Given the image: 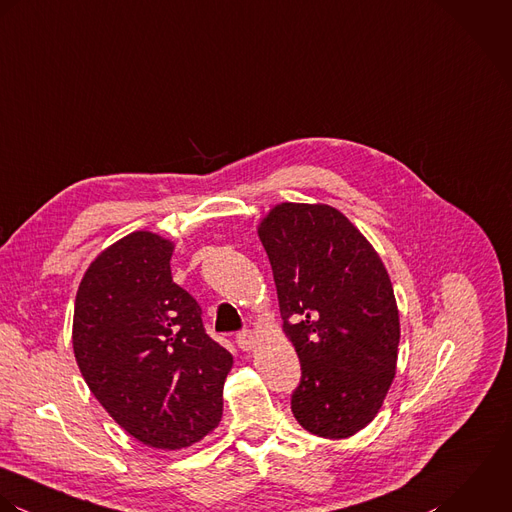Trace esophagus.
Here are the masks:
<instances>
[{
  "label": "esophagus",
  "mask_w": 512,
  "mask_h": 512,
  "mask_svg": "<svg viewBox=\"0 0 512 512\" xmlns=\"http://www.w3.org/2000/svg\"><path fill=\"white\" fill-rule=\"evenodd\" d=\"M235 342H237V346H239L241 350H251V348H255V344H257V336H255V332H251V330H241V332H237Z\"/></svg>",
  "instance_id": "1"
}]
</instances>
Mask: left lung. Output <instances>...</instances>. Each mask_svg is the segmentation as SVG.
I'll return each mask as SVG.
<instances>
[{"mask_svg":"<svg viewBox=\"0 0 512 512\" xmlns=\"http://www.w3.org/2000/svg\"><path fill=\"white\" fill-rule=\"evenodd\" d=\"M259 239L301 360L291 409L318 437L354 435L382 408L396 374L400 316L388 271L330 205H277Z\"/></svg>","mask_w":512,"mask_h":512,"instance_id":"obj_1","label":"left lung"}]
</instances>
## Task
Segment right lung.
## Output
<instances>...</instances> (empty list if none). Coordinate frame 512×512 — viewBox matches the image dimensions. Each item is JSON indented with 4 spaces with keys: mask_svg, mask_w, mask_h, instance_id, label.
Segmentation results:
<instances>
[{
    "mask_svg": "<svg viewBox=\"0 0 512 512\" xmlns=\"http://www.w3.org/2000/svg\"><path fill=\"white\" fill-rule=\"evenodd\" d=\"M174 245L134 231L87 269L73 318L79 370L110 417L156 449L198 443L219 423L233 356L172 281Z\"/></svg>",
    "mask_w": 512,
    "mask_h": 512,
    "instance_id": "1",
    "label": "right lung"
}]
</instances>
